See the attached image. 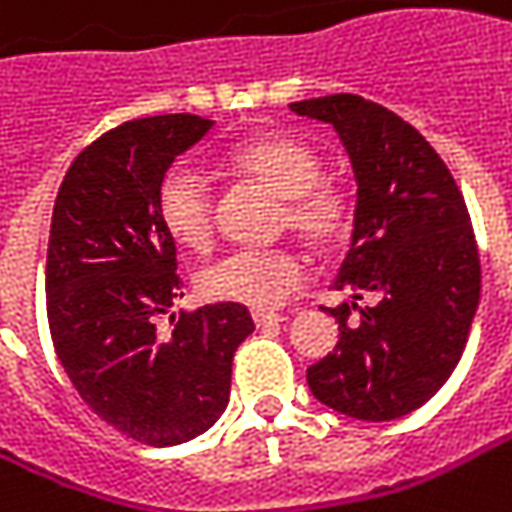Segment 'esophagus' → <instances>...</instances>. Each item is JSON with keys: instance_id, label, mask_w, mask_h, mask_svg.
<instances>
[{"instance_id": "1", "label": "esophagus", "mask_w": 512, "mask_h": 512, "mask_svg": "<svg viewBox=\"0 0 512 512\" xmlns=\"http://www.w3.org/2000/svg\"><path fill=\"white\" fill-rule=\"evenodd\" d=\"M252 318H255L257 327H269V324H281V321H284V316L275 313V310H255Z\"/></svg>"}]
</instances>
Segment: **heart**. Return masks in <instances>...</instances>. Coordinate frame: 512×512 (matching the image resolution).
<instances>
[{"instance_id":"b5f03b06","label":"heart","mask_w":512,"mask_h":512,"mask_svg":"<svg viewBox=\"0 0 512 512\" xmlns=\"http://www.w3.org/2000/svg\"><path fill=\"white\" fill-rule=\"evenodd\" d=\"M228 167L281 196L278 228H292L316 249H333L353 228L350 196L321 179V156L289 136H260L228 153ZM156 208L167 234L185 249H205L214 234V196L191 165H173L159 182ZM304 260L289 246L237 249L199 269V292L211 301L278 307L301 284Z\"/></svg>"}]
</instances>
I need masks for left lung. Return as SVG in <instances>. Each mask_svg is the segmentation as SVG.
I'll return each instance as SVG.
<instances>
[{
  "label": "left lung",
  "instance_id": "8db88e82",
  "mask_svg": "<svg viewBox=\"0 0 512 512\" xmlns=\"http://www.w3.org/2000/svg\"><path fill=\"white\" fill-rule=\"evenodd\" d=\"M333 124L356 176L353 240L330 310L339 345L307 368L318 403L356 420H394L452 376L481 298V260L466 202L435 147L391 109L359 95L289 104ZM365 294L371 308H359ZM357 318L350 319L349 313Z\"/></svg>",
  "mask_w": 512,
  "mask_h": 512
}]
</instances>
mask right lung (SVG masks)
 <instances>
[{"label":"right lung","mask_w":512,"mask_h":512,"mask_svg":"<svg viewBox=\"0 0 512 512\" xmlns=\"http://www.w3.org/2000/svg\"><path fill=\"white\" fill-rule=\"evenodd\" d=\"M211 127L191 112L124 121L72 162L51 214L46 310L57 359L86 406L147 446L185 443L220 420L234 350L255 330L249 310L226 301L159 327L182 286L159 182Z\"/></svg>","instance_id":"add662e5"}]
</instances>
